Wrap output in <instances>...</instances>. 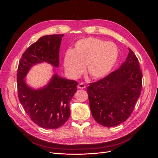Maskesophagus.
Returning a JSON list of instances; mask_svg holds the SVG:
<instances>
[{"label": "esophagus", "mask_w": 158, "mask_h": 158, "mask_svg": "<svg viewBox=\"0 0 158 158\" xmlns=\"http://www.w3.org/2000/svg\"><path fill=\"white\" fill-rule=\"evenodd\" d=\"M85 88V85L84 83L81 82L78 85V88H79V89H84Z\"/></svg>", "instance_id": "esophagus-1"}]
</instances>
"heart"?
I'll return each instance as SVG.
<instances>
[{"mask_svg":"<svg viewBox=\"0 0 158 158\" xmlns=\"http://www.w3.org/2000/svg\"><path fill=\"white\" fill-rule=\"evenodd\" d=\"M118 56V48L113 42L90 37L76 41L73 51H66L64 66L69 76L77 78L82 74L85 65L90 77L99 80L111 73Z\"/></svg>","mask_w":158,"mask_h":158,"instance_id":"heart-1","label":"heart"}]
</instances>
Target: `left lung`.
<instances>
[{
  "label": "left lung",
  "mask_w": 158,
  "mask_h": 158,
  "mask_svg": "<svg viewBox=\"0 0 158 158\" xmlns=\"http://www.w3.org/2000/svg\"><path fill=\"white\" fill-rule=\"evenodd\" d=\"M118 69L87 88L89 107L95 121L114 127L130 117L142 89V73L137 57L128 48Z\"/></svg>",
  "instance_id": "obj_1"
}]
</instances>
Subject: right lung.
Instances as JSON below:
<instances>
[{"mask_svg":"<svg viewBox=\"0 0 158 158\" xmlns=\"http://www.w3.org/2000/svg\"><path fill=\"white\" fill-rule=\"evenodd\" d=\"M64 34L44 35L23 52L17 73L18 98L26 113L42 128H57L68 121L70 102L77 91L76 81L62 78L55 73L44 87L35 89L26 83L28 72L43 63L59 66V49Z\"/></svg>","mask_w":158,"mask_h":158,"instance_id":"1","label":"right lung"}]
</instances>
